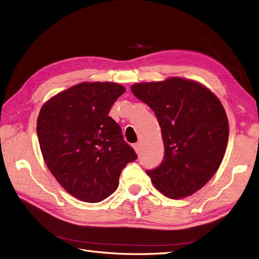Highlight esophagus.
I'll use <instances>...</instances> for the list:
<instances>
[{
  "mask_svg": "<svg viewBox=\"0 0 259 259\" xmlns=\"http://www.w3.org/2000/svg\"><path fill=\"white\" fill-rule=\"evenodd\" d=\"M133 148H135V150L137 151V154H139V151H140V144H139V143L133 144Z\"/></svg>",
  "mask_w": 259,
  "mask_h": 259,
  "instance_id": "34e87169",
  "label": "esophagus"
}]
</instances>
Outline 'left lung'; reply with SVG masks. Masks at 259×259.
I'll list each match as a JSON object with an SVG mask.
<instances>
[{"instance_id":"8db88e82","label":"left lung","mask_w":259,"mask_h":259,"mask_svg":"<svg viewBox=\"0 0 259 259\" xmlns=\"http://www.w3.org/2000/svg\"><path fill=\"white\" fill-rule=\"evenodd\" d=\"M133 95L155 112L164 143L161 164L146 170L166 197L192 195L215 174L228 141V119L221 101L198 82L168 78L137 83Z\"/></svg>"}]
</instances>
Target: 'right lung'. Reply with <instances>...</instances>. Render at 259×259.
I'll return each instance as SVG.
<instances>
[{
	"label": "right lung",
	"instance_id": "right-lung-1",
	"mask_svg": "<svg viewBox=\"0 0 259 259\" xmlns=\"http://www.w3.org/2000/svg\"><path fill=\"white\" fill-rule=\"evenodd\" d=\"M126 89L112 82H83L48 100L37 118L44 160L59 184L86 203L109 197L122 168L138 156L109 116Z\"/></svg>",
	"mask_w": 259,
	"mask_h": 259
}]
</instances>
